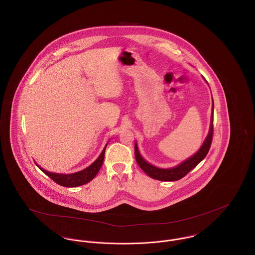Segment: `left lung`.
I'll return each instance as SVG.
<instances>
[{
	"mask_svg": "<svg viewBox=\"0 0 255 255\" xmlns=\"http://www.w3.org/2000/svg\"><path fill=\"white\" fill-rule=\"evenodd\" d=\"M212 116H211V124H210V129L208 132V135L206 139L204 140L203 144L200 147V149L190 158L187 160L183 161L180 165L177 167L171 168V169H160L155 166H152L151 164L147 163L145 160L142 158L140 155L137 144L135 143L134 145V155H135V160L138 164V166L143 170V172L147 174L150 178L158 181H164V182H174L178 181L183 178L185 175H187L193 168H195L207 155L212 138H213V112H214V103L212 105Z\"/></svg>",
	"mask_w": 255,
	"mask_h": 255,
	"instance_id": "left-lung-1",
	"label": "left lung"
}]
</instances>
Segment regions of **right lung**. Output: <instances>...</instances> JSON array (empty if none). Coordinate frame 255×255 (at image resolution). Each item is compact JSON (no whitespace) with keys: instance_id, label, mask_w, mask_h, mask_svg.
Here are the masks:
<instances>
[{"instance_id":"add662e5","label":"right lung","mask_w":255,"mask_h":255,"mask_svg":"<svg viewBox=\"0 0 255 255\" xmlns=\"http://www.w3.org/2000/svg\"><path fill=\"white\" fill-rule=\"evenodd\" d=\"M106 147L103 149L102 153L100 154V156L97 158V160L92 163L89 167H87L86 169L80 171V172H76L73 174H56V173H51L48 172L42 168H40L38 165V167L40 168V170L45 173L49 178H51L55 182H57L58 184L62 185V186H66V187H74V186H79L82 184H85L87 182H90L91 180H93L95 178V176L97 175V173L99 172L100 168L102 167L103 161H104V156H105V150Z\"/></svg>"}]
</instances>
